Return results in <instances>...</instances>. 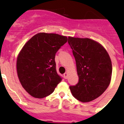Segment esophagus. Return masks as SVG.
<instances>
[{
    "mask_svg": "<svg viewBox=\"0 0 124 124\" xmlns=\"http://www.w3.org/2000/svg\"><path fill=\"white\" fill-rule=\"evenodd\" d=\"M63 76H64V79H67L68 78V73H64V74H63Z\"/></svg>",
    "mask_w": 124,
    "mask_h": 124,
    "instance_id": "obj_1",
    "label": "esophagus"
}]
</instances>
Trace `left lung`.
<instances>
[{
    "label": "left lung",
    "mask_w": 124,
    "mask_h": 124,
    "mask_svg": "<svg viewBox=\"0 0 124 124\" xmlns=\"http://www.w3.org/2000/svg\"><path fill=\"white\" fill-rule=\"evenodd\" d=\"M69 45L76 60L78 83L70 89L76 99L83 102L94 100L108 87L112 63L104 48L89 38L68 37Z\"/></svg>",
    "instance_id": "left-lung-1"
}]
</instances>
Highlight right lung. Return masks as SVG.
I'll return each instance as SVG.
<instances>
[{
  "label": "right lung",
  "instance_id": "1",
  "mask_svg": "<svg viewBox=\"0 0 124 124\" xmlns=\"http://www.w3.org/2000/svg\"><path fill=\"white\" fill-rule=\"evenodd\" d=\"M67 40V37L58 34L40 33L23 47L17 58V74L22 86L31 96L46 97L61 82L54 58Z\"/></svg>",
  "mask_w": 124,
  "mask_h": 124
}]
</instances>
